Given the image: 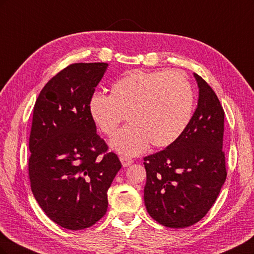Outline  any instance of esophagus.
I'll return each mask as SVG.
<instances>
[{
    "label": "esophagus",
    "mask_w": 254,
    "mask_h": 254,
    "mask_svg": "<svg viewBox=\"0 0 254 254\" xmlns=\"http://www.w3.org/2000/svg\"><path fill=\"white\" fill-rule=\"evenodd\" d=\"M120 160H121V162H122V165L124 166V167H127V166L131 165L133 163V160L131 158L126 157V156H121Z\"/></svg>",
    "instance_id": "esophagus-1"
}]
</instances>
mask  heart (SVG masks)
Segmentation results:
<instances>
[{
  "instance_id": "heart-1",
  "label": "heart",
  "mask_w": 254,
  "mask_h": 254,
  "mask_svg": "<svg viewBox=\"0 0 254 254\" xmlns=\"http://www.w3.org/2000/svg\"><path fill=\"white\" fill-rule=\"evenodd\" d=\"M193 109V88L179 71L132 70L112 84L110 95L94 93L89 101L92 121L108 136L127 115L130 124L110 143L127 156L140 155L150 143L153 147L173 144L188 127Z\"/></svg>"
}]
</instances>
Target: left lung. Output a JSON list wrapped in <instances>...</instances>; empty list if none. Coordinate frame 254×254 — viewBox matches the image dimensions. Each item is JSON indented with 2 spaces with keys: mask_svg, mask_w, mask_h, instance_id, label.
<instances>
[{
  "mask_svg": "<svg viewBox=\"0 0 254 254\" xmlns=\"http://www.w3.org/2000/svg\"><path fill=\"white\" fill-rule=\"evenodd\" d=\"M199 95L188 127L173 144L144 158V202L168 228L196 224L216 200L227 178L222 151L225 112L212 88L194 73Z\"/></svg>",
  "mask_w": 254,
  "mask_h": 254,
  "instance_id": "obj_1",
  "label": "left lung"
}]
</instances>
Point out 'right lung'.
I'll return each mask as SVG.
<instances>
[{
    "instance_id": "add662e5",
    "label": "right lung",
    "mask_w": 254,
    "mask_h": 254,
    "mask_svg": "<svg viewBox=\"0 0 254 254\" xmlns=\"http://www.w3.org/2000/svg\"><path fill=\"white\" fill-rule=\"evenodd\" d=\"M108 64H74L38 96L29 135L30 188L44 213L68 230L93 226L122 164L96 133L89 101Z\"/></svg>"
}]
</instances>
